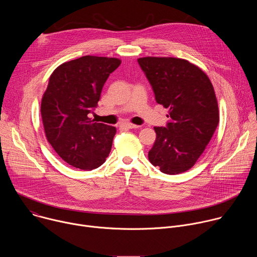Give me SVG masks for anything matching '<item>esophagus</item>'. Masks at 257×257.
Listing matches in <instances>:
<instances>
[{
  "label": "esophagus",
  "mask_w": 257,
  "mask_h": 257,
  "mask_svg": "<svg viewBox=\"0 0 257 257\" xmlns=\"http://www.w3.org/2000/svg\"><path fill=\"white\" fill-rule=\"evenodd\" d=\"M137 125H134L132 123H121L120 124V128L121 129H133V128H137Z\"/></svg>",
  "instance_id": "obj_1"
}]
</instances>
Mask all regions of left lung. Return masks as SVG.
<instances>
[{"label": "left lung", "mask_w": 257, "mask_h": 257, "mask_svg": "<svg viewBox=\"0 0 257 257\" xmlns=\"http://www.w3.org/2000/svg\"><path fill=\"white\" fill-rule=\"evenodd\" d=\"M137 61L170 118L167 127L154 128L157 138L149 160L168 175L186 172L203 154L218 125L213 86L201 68L185 59L143 57Z\"/></svg>", "instance_id": "1"}]
</instances>
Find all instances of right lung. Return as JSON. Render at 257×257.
<instances>
[{
	"label": "right lung",
	"instance_id": "add662e5",
	"mask_svg": "<svg viewBox=\"0 0 257 257\" xmlns=\"http://www.w3.org/2000/svg\"><path fill=\"white\" fill-rule=\"evenodd\" d=\"M121 64L118 58L84 56L58 66L42 98L47 140L67 164L90 171L105 162L116 127L89 118L107 77Z\"/></svg>",
	"mask_w": 257,
	"mask_h": 257
}]
</instances>
